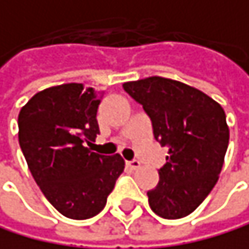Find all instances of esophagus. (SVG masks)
Returning <instances> with one entry per match:
<instances>
[{"mask_svg":"<svg viewBox=\"0 0 249 249\" xmlns=\"http://www.w3.org/2000/svg\"><path fill=\"white\" fill-rule=\"evenodd\" d=\"M126 166L131 170H137L140 167V161L138 160H132V161H126Z\"/></svg>","mask_w":249,"mask_h":249,"instance_id":"1","label":"esophagus"}]
</instances>
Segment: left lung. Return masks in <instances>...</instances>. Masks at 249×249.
<instances>
[{"instance_id": "8db88e82", "label": "left lung", "mask_w": 249, "mask_h": 249, "mask_svg": "<svg viewBox=\"0 0 249 249\" xmlns=\"http://www.w3.org/2000/svg\"><path fill=\"white\" fill-rule=\"evenodd\" d=\"M123 89L143 106L155 140L169 147L160 182L147 192L150 208L164 219L190 214L224 166L230 131L222 106L199 89L157 76L126 82Z\"/></svg>"}]
</instances>
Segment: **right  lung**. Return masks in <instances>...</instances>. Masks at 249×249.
Returning <instances> with one entry per match:
<instances>
[{
    "label": "right lung",
    "mask_w": 249,
    "mask_h": 249,
    "mask_svg": "<svg viewBox=\"0 0 249 249\" xmlns=\"http://www.w3.org/2000/svg\"><path fill=\"white\" fill-rule=\"evenodd\" d=\"M102 95L82 83L35 94L18 117L19 146L36 184L59 213L70 219L99 214L124 169L120 155L89 147L99 131Z\"/></svg>",
    "instance_id": "obj_1"
}]
</instances>
